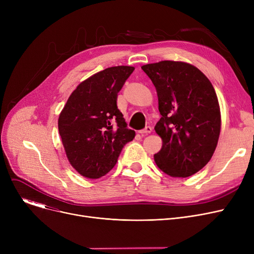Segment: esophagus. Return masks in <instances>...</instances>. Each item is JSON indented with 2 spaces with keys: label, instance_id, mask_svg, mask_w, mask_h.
Returning a JSON list of instances; mask_svg holds the SVG:
<instances>
[{
  "label": "esophagus",
  "instance_id": "1",
  "mask_svg": "<svg viewBox=\"0 0 254 254\" xmlns=\"http://www.w3.org/2000/svg\"><path fill=\"white\" fill-rule=\"evenodd\" d=\"M151 131H152L151 127H146L144 129L139 130V134H141V135H148V134H150Z\"/></svg>",
  "mask_w": 254,
  "mask_h": 254
}]
</instances>
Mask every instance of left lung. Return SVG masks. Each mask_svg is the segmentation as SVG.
<instances>
[{"label":"left lung","mask_w":254,"mask_h":254,"mask_svg":"<svg viewBox=\"0 0 254 254\" xmlns=\"http://www.w3.org/2000/svg\"><path fill=\"white\" fill-rule=\"evenodd\" d=\"M155 86L162 117L154 129L162 149L156 166L171 177H189L202 170L214 153L221 114L214 87L196 66L175 61L142 65Z\"/></svg>","instance_id":"obj_1"}]
</instances>
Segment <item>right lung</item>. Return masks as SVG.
<instances>
[{"label":"right lung","instance_id":"add662e5","mask_svg":"<svg viewBox=\"0 0 254 254\" xmlns=\"http://www.w3.org/2000/svg\"><path fill=\"white\" fill-rule=\"evenodd\" d=\"M134 70L117 65L93 74L78 84L60 113L59 132L66 158L85 178L105 176L124 146L135 138L117 108V93Z\"/></svg>","mask_w":254,"mask_h":254}]
</instances>
